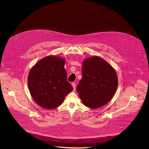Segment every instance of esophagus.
Listing matches in <instances>:
<instances>
[{
	"mask_svg": "<svg viewBox=\"0 0 149 149\" xmlns=\"http://www.w3.org/2000/svg\"><path fill=\"white\" fill-rule=\"evenodd\" d=\"M72 87L74 88V90H75V89H76V84H75V83H72Z\"/></svg>",
	"mask_w": 149,
	"mask_h": 149,
	"instance_id": "34e87169",
	"label": "esophagus"
}]
</instances>
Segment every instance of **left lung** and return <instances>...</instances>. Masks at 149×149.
Returning <instances> with one entry per match:
<instances>
[{
  "label": "left lung",
  "mask_w": 149,
  "mask_h": 149,
  "mask_svg": "<svg viewBox=\"0 0 149 149\" xmlns=\"http://www.w3.org/2000/svg\"><path fill=\"white\" fill-rule=\"evenodd\" d=\"M118 86V77L113 68L99 56L83 61L82 78L77 90L85 106L98 108L110 101Z\"/></svg>",
  "instance_id": "8db88e82"
}]
</instances>
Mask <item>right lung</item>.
Here are the masks:
<instances>
[{
	"label": "right lung",
	"mask_w": 149,
	"mask_h": 149,
	"mask_svg": "<svg viewBox=\"0 0 149 149\" xmlns=\"http://www.w3.org/2000/svg\"><path fill=\"white\" fill-rule=\"evenodd\" d=\"M65 64V60L61 57L50 55L40 60L30 70L29 90L38 106L48 109L56 108L73 90L67 81Z\"/></svg>",
	"instance_id": "1"
}]
</instances>
